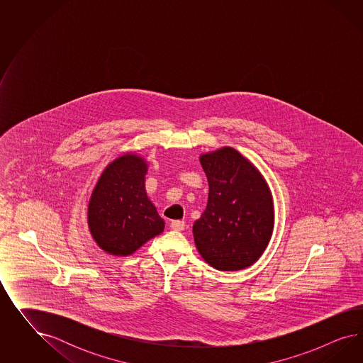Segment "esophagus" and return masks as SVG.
<instances>
[{
    "label": "esophagus",
    "mask_w": 363,
    "mask_h": 363,
    "mask_svg": "<svg viewBox=\"0 0 363 363\" xmlns=\"http://www.w3.org/2000/svg\"><path fill=\"white\" fill-rule=\"evenodd\" d=\"M170 228L176 231L184 230L185 229V222L184 220H172Z\"/></svg>",
    "instance_id": "1"
}]
</instances>
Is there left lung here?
Returning <instances> with one entry per match:
<instances>
[{"label": "left lung", "mask_w": 363, "mask_h": 363, "mask_svg": "<svg viewBox=\"0 0 363 363\" xmlns=\"http://www.w3.org/2000/svg\"><path fill=\"white\" fill-rule=\"evenodd\" d=\"M209 182L206 209L193 225L198 253L220 272L252 266L274 229L272 191L255 166L230 146L201 154Z\"/></svg>", "instance_id": "8db88e82"}]
</instances>
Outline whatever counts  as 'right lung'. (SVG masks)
Here are the masks:
<instances>
[{
    "mask_svg": "<svg viewBox=\"0 0 363 363\" xmlns=\"http://www.w3.org/2000/svg\"><path fill=\"white\" fill-rule=\"evenodd\" d=\"M147 162L126 153L105 167L89 201L88 225L105 253L126 257L161 234L165 222L145 190Z\"/></svg>",
    "mask_w": 363,
    "mask_h": 363,
    "instance_id": "right-lung-1",
    "label": "right lung"
}]
</instances>
